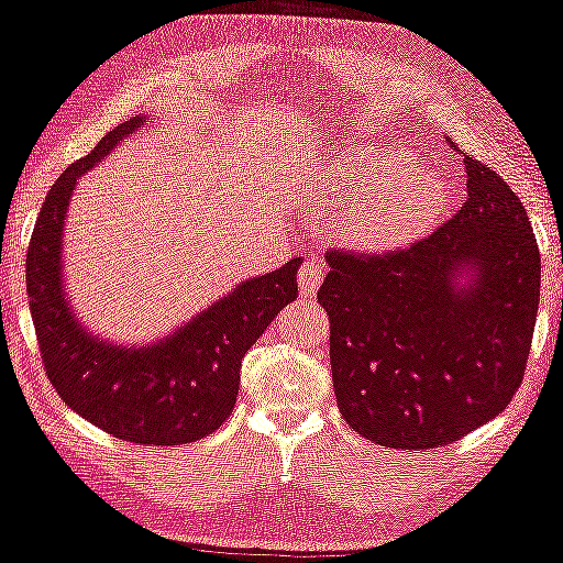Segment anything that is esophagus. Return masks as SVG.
Instances as JSON below:
<instances>
[{
  "instance_id": "esophagus-1",
  "label": "esophagus",
  "mask_w": 563,
  "mask_h": 563,
  "mask_svg": "<svg viewBox=\"0 0 563 563\" xmlns=\"http://www.w3.org/2000/svg\"><path fill=\"white\" fill-rule=\"evenodd\" d=\"M322 277H324V264L320 260H309L301 264L299 275H296V280H299L301 301H314Z\"/></svg>"
}]
</instances>
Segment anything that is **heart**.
<instances>
[{
  "label": "heart",
  "instance_id": "heart-1",
  "mask_svg": "<svg viewBox=\"0 0 563 563\" xmlns=\"http://www.w3.org/2000/svg\"><path fill=\"white\" fill-rule=\"evenodd\" d=\"M324 191L354 205L341 233L364 249H388L415 239L443 212L445 183L411 167L404 152L383 144L343 148L328 167Z\"/></svg>",
  "mask_w": 563,
  "mask_h": 563
}]
</instances>
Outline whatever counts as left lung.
<instances>
[{"instance_id":"obj_1","label":"left lung","mask_w":563,"mask_h":563,"mask_svg":"<svg viewBox=\"0 0 563 563\" xmlns=\"http://www.w3.org/2000/svg\"><path fill=\"white\" fill-rule=\"evenodd\" d=\"M466 201L428 239L328 252L317 301L349 428L377 445L440 449L509 406L530 356L540 252L530 217L466 154Z\"/></svg>"}]
</instances>
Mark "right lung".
<instances>
[{
    "mask_svg": "<svg viewBox=\"0 0 563 563\" xmlns=\"http://www.w3.org/2000/svg\"><path fill=\"white\" fill-rule=\"evenodd\" d=\"M144 123L133 118L118 125L88 157L59 175L33 228L25 288L46 377L70 409L128 443L183 445L207 438L233 411L241 358L277 311L299 296L301 256L241 283L157 343L128 349L88 333L65 296L67 205L80 175Z\"/></svg>",
    "mask_w": 563,
    "mask_h": 563,
    "instance_id": "1",
    "label": "right lung"
}]
</instances>
